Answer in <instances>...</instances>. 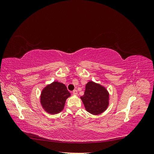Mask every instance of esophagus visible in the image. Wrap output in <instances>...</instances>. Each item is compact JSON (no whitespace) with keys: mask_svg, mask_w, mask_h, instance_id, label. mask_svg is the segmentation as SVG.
<instances>
[{"mask_svg":"<svg viewBox=\"0 0 154 154\" xmlns=\"http://www.w3.org/2000/svg\"><path fill=\"white\" fill-rule=\"evenodd\" d=\"M72 93H73L74 94H78V91H77V90H74L72 91Z\"/></svg>","mask_w":154,"mask_h":154,"instance_id":"esophagus-1","label":"esophagus"}]
</instances>
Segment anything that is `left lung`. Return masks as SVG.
Listing matches in <instances>:
<instances>
[{"mask_svg":"<svg viewBox=\"0 0 154 154\" xmlns=\"http://www.w3.org/2000/svg\"><path fill=\"white\" fill-rule=\"evenodd\" d=\"M109 96L104 87L93 82H88L85 86L84 95L81 97V99L87 112L97 115L107 109Z\"/></svg>","mask_w":154,"mask_h":154,"instance_id":"1","label":"left lung"}]
</instances>
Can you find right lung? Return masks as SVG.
<instances>
[{"mask_svg": "<svg viewBox=\"0 0 154 154\" xmlns=\"http://www.w3.org/2000/svg\"><path fill=\"white\" fill-rule=\"evenodd\" d=\"M70 96L71 94L66 85L62 83L54 82L43 89L40 102L46 112L55 114L63 109L66 101Z\"/></svg>", "mask_w": 154, "mask_h": 154, "instance_id": "add662e5", "label": "right lung"}]
</instances>
